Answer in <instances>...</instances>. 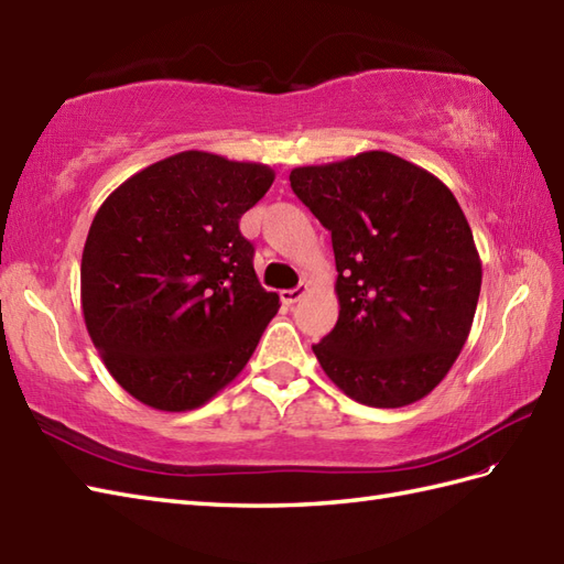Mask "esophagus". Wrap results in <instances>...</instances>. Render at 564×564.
<instances>
[{
  "mask_svg": "<svg viewBox=\"0 0 564 564\" xmlns=\"http://www.w3.org/2000/svg\"><path fill=\"white\" fill-rule=\"evenodd\" d=\"M306 292H308V284H299V286H294V290H284L280 296H282V302L286 306H292L296 302H302V299L306 296Z\"/></svg>",
  "mask_w": 564,
  "mask_h": 564,
  "instance_id": "obj_1",
  "label": "esophagus"
}]
</instances>
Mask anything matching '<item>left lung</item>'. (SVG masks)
Instances as JSON below:
<instances>
[{"instance_id":"8db88e82","label":"left lung","mask_w":564,"mask_h":564,"mask_svg":"<svg viewBox=\"0 0 564 564\" xmlns=\"http://www.w3.org/2000/svg\"><path fill=\"white\" fill-rule=\"evenodd\" d=\"M290 183L333 239L340 314L314 345L323 371L371 408L432 393L468 340L482 282L454 193L388 152L299 166Z\"/></svg>"}]
</instances>
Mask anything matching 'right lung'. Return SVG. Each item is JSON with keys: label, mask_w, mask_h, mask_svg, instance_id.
Masks as SVG:
<instances>
[{"label": "right lung", "mask_w": 564, "mask_h": 564, "mask_svg": "<svg viewBox=\"0 0 564 564\" xmlns=\"http://www.w3.org/2000/svg\"><path fill=\"white\" fill-rule=\"evenodd\" d=\"M274 171L181 152L98 207L82 253V311L110 377L140 403L185 412L229 386L280 308L239 219Z\"/></svg>", "instance_id": "1"}]
</instances>
